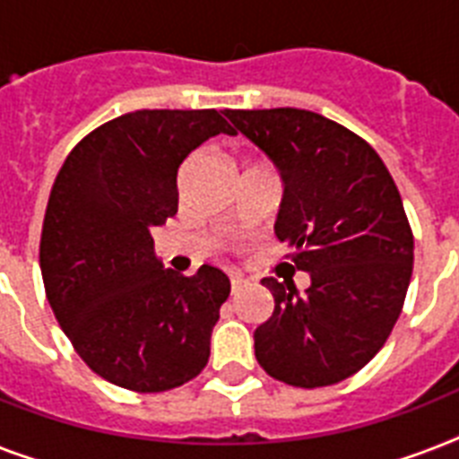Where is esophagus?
Wrapping results in <instances>:
<instances>
[{
  "label": "esophagus",
  "instance_id": "obj_1",
  "mask_svg": "<svg viewBox=\"0 0 459 459\" xmlns=\"http://www.w3.org/2000/svg\"><path fill=\"white\" fill-rule=\"evenodd\" d=\"M245 286H247V281H245L240 273H230V293L238 295Z\"/></svg>",
  "mask_w": 459,
  "mask_h": 459
}]
</instances>
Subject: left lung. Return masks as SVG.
Masks as SVG:
<instances>
[{"instance_id":"1","label":"left lung","mask_w":459,"mask_h":459,"mask_svg":"<svg viewBox=\"0 0 459 459\" xmlns=\"http://www.w3.org/2000/svg\"><path fill=\"white\" fill-rule=\"evenodd\" d=\"M286 180L276 238L312 286L264 279L273 314L255 331L259 367L288 385L352 377L384 348L412 279L414 236L377 150L307 109H226Z\"/></svg>"}]
</instances>
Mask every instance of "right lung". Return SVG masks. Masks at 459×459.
I'll return each instance as SVG.
<instances>
[{"label":"right lung","mask_w":459,"mask_h":459,"mask_svg":"<svg viewBox=\"0 0 459 459\" xmlns=\"http://www.w3.org/2000/svg\"><path fill=\"white\" fill-rule=\"evenodd\" d=\"M219 133L233 128L216 109L131 111L88 133L54 180L39 238L47 300L109 384L164 393L207 367L229 276L164 269L150 230L178 209L183 159Z\"/></svg>","instance_id":"right-lung-1"}]
</instances>
